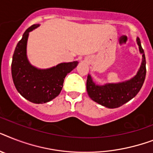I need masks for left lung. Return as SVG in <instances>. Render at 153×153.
Segmentation results:
<instances>
[{
	"mask_svg": "<svg viewBox=\"0 0 153 153\" xmlns=\"http://www.w3.org/2000/svg\"><path fill=\"white\" fill-rule=\"evenodd\" d=\"M136 41L142 59L138 71L133 78L120 82L98 85L94 82L91 75L88 74L86 89L88 95L94 101L108 108H116L130 101L138 94L145 82L146 61L141 41L138 38Z\"/></svg>",
	"mask_w": 153,
	"mask_h": 153,
	"instance_id": "obj_1",
	"label": "left lung"
}]
</instances>
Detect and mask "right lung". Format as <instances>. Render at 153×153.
<instances>
[{
    "label": "right lung",
    "instance_id": "right-lung-1",
    "mask_svg": "<svg viewBox=\"0 0 153 153\" xmlns=\"http://www.w3.org/2000/svg\"><path fill=\"white\" fill-rule=\"evenodd\" d=\"M40 26L34 24L24 32L12 56V76L17 91L34 104H44L56 97L61 92L66 75L76 68L79 62L61 63L46 69L32 65L27 55L29 33Z\"/></svg>",
    "mask_w": 153,
    "mask_h": 153
}]
</instances>
